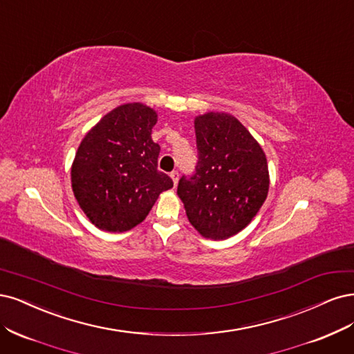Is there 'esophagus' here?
Instances as JSON below:
<instances>
[{"mask_svg": "<svg viewBox=\"0 0 354 354\" xmlns=\"http://www.w3.org/2000/svg\"><path fill=\"white\" fill-rule=\"evenodd\" d=\"M170 178H172L174 184L176 185L178 184V179H179V172H178V170H174V172H170Z\"/></svg>", "mask_w": 354, "mask_h": 354, "instance_id": "1", "label": "esophagus"}]
</instances>
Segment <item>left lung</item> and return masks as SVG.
<instances>
[{
  "instance_id": "1",
  "label": "left lung",
  "mask_w": 354,
  "mask_h": 354,
  "mask_svg": "<svg viewBox=\"0 0 354 354\" xmlns=\"http://www.w3.org/2000/svg\"><path fill=\"white\" fill-rule=\"evenodd\" d=\"M194 123L198 160L194 175L179 179L178 196L203 236L226 239L252 222L268 197L266 156L231 115L207 113Z\"/></svg>"
}]
</instances>
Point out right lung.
Returning <instances> with one entry per match:
<instances>
[{
  "mask_svg": "<svg viewBox=\"0 0 354 354\" xmlns=\"http://www.w3.org/2000/svg\"><path fill=\"white\" fill-rule=\"evenodd\" d=\"M156 111L140 102L102 118L77 148L72 188L79 206L100 230L123 232L141 223L174 182L157 169L160 145L151 140Z\"/></svg>",
  "mask_w": 354,
  "mask_h": 354,
  "instance_id": "add662e5",
  "label": "right lung"
}]
</instances>
